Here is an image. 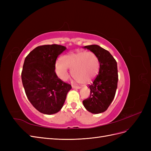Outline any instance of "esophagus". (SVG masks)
<instances>
[{
    "mask_svg": "<svg viewBox=\"0 0 151 151\" xmlns=\"http://www.w3.org/2000/svg\"><path fill=\"white\" fill-rule=\"evenodd\" d=\"M72 89H81V87H79V86H72Z\"/></svg>",
    "mask_w": 151,
    "mask_h": 151,
    "instance_id": "obj_1",
    "label": "esophagus"
}]
</instances>
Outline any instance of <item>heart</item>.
<instances>
[{
  "mask_svg": "<svg viewBox=\"0 0 151 151\" xmlns=\"http://www.w3.org/2000/svg\"><path fill=\"white\" fill-rule=\"evenodd\" d=\"M100 68L99 59L92 52L81 51L70 53L62 57L55 65V71L58 77L65 81L69 77L68 68L77 83L89 84L98 76Z\"/></svg>",
  "mask_w": 151,
  "mask_h": 151,
  "instance_id": "obj_1",
  "label": "heart"
}]
</instances>
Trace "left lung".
I'll use <instances>...</instances> for the list:
<instances>
[{
  "instance_id": "left-lung-1",
  "label": "left lung",
  "mask_w": 151,
  "mask_h": 151,
  "mask_svg": "<svg viewBox=\"0 0 151 151\" xmlns=\"http://www.w3.org/2000/svg\"><path fill=\"white\" fill-rule=\"evenodd\" d=\"M97 55L100 68L98 75L89 86L90 96L83 101L84 106L93 114L104 112L115 98L118 83L117 63L111 53L99 45H91L83 47Z\"/></svg>"
}]
</instances>
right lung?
I'll return each instance as SVG.
<instances>
[{
	"instance_id": "add662e5",
	"label": "right lung",
	"mask_w": 151,
	"mask_h": 151,
	"mask_svg": "<svg viewBox=\"0 0 151 151\" xmlns=\"http://www.w3.org/2000/svg\"><path fill=\"white\" fill-rule=\"evenodd\" d=\"M67 48L58 45H42L27 55L21 79L27 98L40 113L52 115L60 110L72 87L55 72L58 56Z\"/></svg>"
}]
</instances>
